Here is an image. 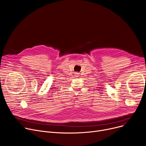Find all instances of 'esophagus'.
Masks as SVG:
<instances>
[{
	"instance_id": "1",
	"label": "esophagus",
	"mask_w": 146,
	"mask_h": 146,
	"mask_svg": "<svg viewBox=\"0 0 146 146\" xmlns=\"http://www.w3.org/2000/svg\"><path fill=\"white\" fill-rule=\"evenodd\" d=\"M79 74L78 72H75V77H78Z\"/></svg>"
}]
</instances>
